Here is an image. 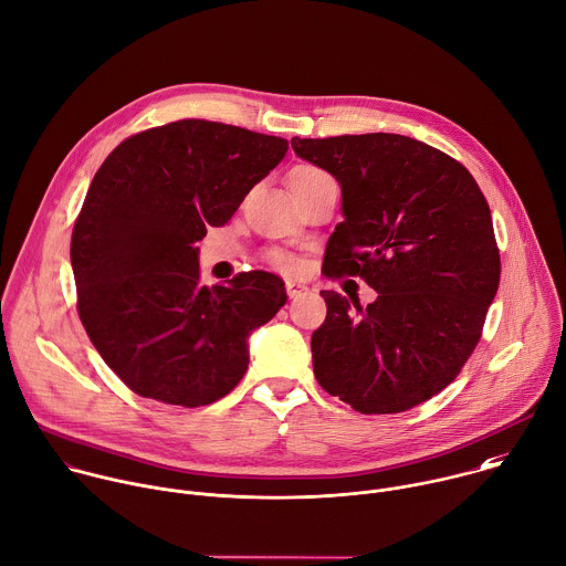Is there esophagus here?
I'll return each mask as SVG.
<instances>
[{"label": "esophagus", "instance_id": "34e87169", "mask_svg": "<svg viewBox=\"0 0 566 566\" xmlns=\"http://www.w3.org/2000/svg\"><path fill=\"white\" fill-rule=\"evenodd\" d=\"M285 290H287L290 298H296V296H301V294L307 290V285L301 283V281H287V283H285Z\"/></svg>", "mask_w": 566, "mask_h": 566}]
</instances>
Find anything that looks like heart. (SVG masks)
<instances>
[{"mask_svg": "<svg viewBox=\"0 0 566 566\" xmlns=\"http://www.w3.org/2000/svg\"><path fill=\"white\" fill-rule=\"evenodd\" d=\"M325 177H327V175H325L323 170L314 168V166H298V168H294V170L290 172V188L296 190V188L310 186V184H314V181H318V179H325ZM268 263H270L272 268L281 270V272H294V270H296V261H294L290 254L279 252V250H274V252L268 254Z\"/></svg>", "mask_w": 566, "mask_h": 566, "instance_id": "1", "label": "heart"}]
</instances>
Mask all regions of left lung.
I'll list each match as a JSON object with an SVG mask.
<instances>
[{
	"label": "left lung",
	"mask_w": 566,
	"mask_h": 566,
	"mask_svg": "<svg viewBox=\"0 0 566 566\" xmlns=\"http://www.w3.org/2000/svg\"><path fill=\"white\" fill-rule=\"evenodd\" d=\"M292 148L340 186L325 274H358L378 292L367 307L321 292L314 376L360 413L407 411L442 391L480 340L500 283L489 206L464 166L402 135L294 137Z\"/></svg>",
	"instance_id": "1"
}]
</instances>
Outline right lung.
Wrapping results in <instances>:
<instances>
[{"label": "right lung", "mask_w": 566, "mask_h": 566, "mask_svg": "<svg viewBox=\"0 0 566 566\" xmlns=\"http://www.w3.org/2000/svg\"><path fill=\"white\" fill-rule=\"evenodd\" d=\"M285 153L281 137L181 119L126 139L97 170L71 241L77 307L135 394L201 407L243 378L250 334L285 305V283L254 270L206 287L197 243Z\"/></svg>", "instance_id": "1"}]
</instances>
